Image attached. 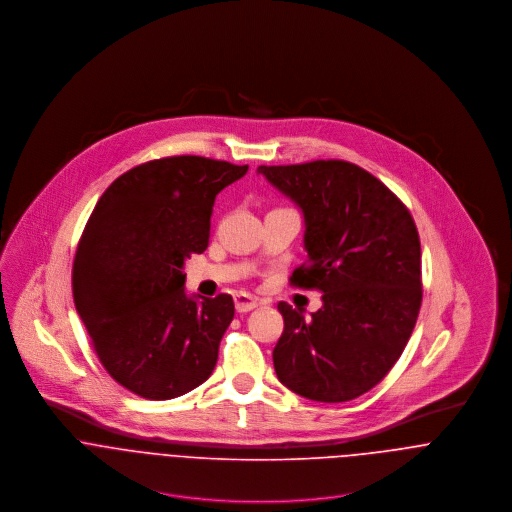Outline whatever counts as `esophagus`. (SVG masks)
<instances>
[{"instance_id": "esophagus-1", "label": "esophagus", "mask_w": 512, "mask_h": 512, "mask_svg": "<svg viewBox=\"0 0 512 512\" xmlns=\"http://www.w3.org/2000/svg\"><path fill=\"white\" fill-rule=\"evenodd\" d=\"M234 307L238 313H248L258 307V299L250 293L238 292L234 295Z\"/></svg>"}]
</instances>
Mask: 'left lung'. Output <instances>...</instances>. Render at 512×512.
<instances>
[{
	"label": "left lung",
	"mask_w": 512,
	"mask_h": 512,
	"mask_svg": "<svg viewBox=\"0 0 512 512\" xmlns=\"http://www.w3.org/2000/svg\"><path fill=\"white\" fill-rule=\"evenodd\" d=\"M256 173L303 215L307 260L293 286L323 292L311 317L278 303L276 374L303 398L353 400L388 374L414 331L422 305L414 219L384 183L349 161L260 165Z\"/></svg>",
	"instance_id": "left-lung-1"
}]
</instances>
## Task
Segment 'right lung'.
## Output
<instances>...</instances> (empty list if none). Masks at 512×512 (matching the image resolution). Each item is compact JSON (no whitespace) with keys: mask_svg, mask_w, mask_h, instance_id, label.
Here are the masks:
<instances>
[{"mask_svg":"<svg viewBox=\"0 0 512 512\" xmlns=\"http://www.w3.org/2000/svg\"><path fill=\"white\" fill-rule=\"evenodd\" d=\"M248 165L197 155L147 161L98 199L76 248V311L108 374L147 400L183 396L215 370L234 301L185 290L209 246L220 191Z\"/></svg>","mask_w":512,"mask_h":512,"instance_id":"obj_1","label":"right lung"}]
</instances>
